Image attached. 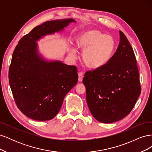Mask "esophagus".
Listing matches in <instances>:
<instances>
[{
	"label": "esophagus",
	"mask_w": 152,
	"mask_h": 152,
	"mask_svg": "<svg viewBox=\"0 0 152 152\" xmlns=\"http://www.w3.org/2000/svg\"><path fill=\"white\" fill-rule=\"evenodd\" d=\"M78 75H79V82H82V79L84 77V74L82 72H79L78 73Z\"/></svg>",
	"instance_id": "1"
}]
</instances>
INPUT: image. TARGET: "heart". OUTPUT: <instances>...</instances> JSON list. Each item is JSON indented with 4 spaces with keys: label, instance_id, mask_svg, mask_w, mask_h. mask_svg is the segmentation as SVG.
<instances>
[{
    "label": "heart",
    "instance_id": "heart-1",
    "mask_svg": "<svg viewBox=\"0 0 152 152\" xmlns=\"http://www.w3.org/2000/svg\"><path fill=\"white\" fill-rule=\"evenodd\" d=\"M77 46L84 50L83 61L89 68L97 69L107 63L115 48V42L111 36L107 35L98 30H90L79 35ZM75 48L71 50V54L76 56Z\"/></svg>",
    "mask_w": 152,
    "mask_h": 152
}]
</instances>
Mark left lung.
Segmentation results:
<instances>
[{
    "mask_svg": "<svg viewBox=\"0 0 152 152\" xmlns=\"http://www.w3.org/2000/svg\"><path fill=\"white\" fill-rule=\"evenodd\" d=\"M134 50L122 31L116 52L103 66L86 72L83 83L93 116L102 123L124 118L141 94L138 68Z\"/></svg>",
    "mask_w": 152,
    "mask_h": 152,
    "instance_id": "left-lung-1",
    "label": "left lung"
}]
</instances>
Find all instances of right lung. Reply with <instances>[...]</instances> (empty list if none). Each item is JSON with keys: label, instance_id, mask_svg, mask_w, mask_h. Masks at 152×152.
Masks as SVG:
<instances>
[{"label": "right lung", "instance_id": "obj_1", "mask_svg": "<svg viewBox=\"0 0 152 152\" xmlns=\"http://www.w3.org/2000/svg\"><path fill=\"white\" fill-rule=\"evenodd\" d=\"M72 19L46 21L20 40L9 69V82L18 108L38 121L56 115L66 94L78 81L77 68L61 61H48L40 56L36 41L63 30Z\"/></svg>", "mask_w": 152, "mask_h": 152}]
</instances>
